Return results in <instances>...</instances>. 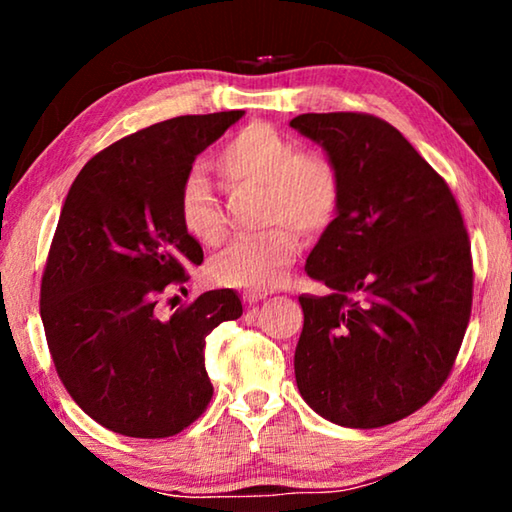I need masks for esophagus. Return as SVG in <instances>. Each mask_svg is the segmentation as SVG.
Segmentation results:
<instances>
[{"instance_id": "34e87169", "label": "esophagus", "mask_w": 512, "mask_h": 512, "mask_svg": "<svg viewBox=\"0 0 512 512\" xmlns=\"http://www.w3.org/2000/svg\"><path fill=\"white\" fill-rule=\"evenodd\" d=\"M266 296H268V293H264V291H248L246 296H244V302H246V305H250V307H255L257 302H262Z\"/></svg>"}]
</instances>
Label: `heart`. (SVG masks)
Instances as JSON below:
<instances>
[{"label":"heart","mask_w":512,"mask_h":512,"mask_svg":"<svg viewBox=\"0 0 512 512\" xmlns=\"http://www.w3.org/2000/svg\"><path fill=\"white\" fill-rule=\"evenodd\" d=\"M214 169L225 185H262L259 221L264 230L225 244L207 264V277L219 287L266 291L287 277L300 253L298 228L318 235L334 221L341 205V173L323 153L300 151V144L271 124H248L214 155ZM178 223L201 246L223 237V214L210 178L201 171L183 180L176 203Z\"/></svg>","instance_id":"heart-1"}]
</instances>
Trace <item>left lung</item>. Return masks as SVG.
<instances>
[{
	"instance_id": "1",
	"label": "left lung",
	"mask_w": 512,
	"mask_h": 512,
	"mask_svg": "<svg viewBox=\"0 0 512 512\" xmlns=\"http://www.w3.org/2000/svg\"><path fill=\"white\" fill-rule=\"evenodd\" d=\"M291 126L341 173L336 219L305 271L332 289L300 296L298 391L325 420L375 429L445 384L472 311V253L443 178L388 121L307 112Z\"/></svg>"
}]
</instances>
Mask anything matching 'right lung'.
<instances>
[{"label": "right lung", "instance_id": "right-lung-1", "mask_svg": "<svg viewBox=\"0 0 512 512\" xmlns=\"http://www.w3.org/2000/svg\"><path fill=\"white\" fill-rule=\"evenodd\" d=\"M244 110L173 117L94 155L69 187L40 287V316L60 381L121 436L169 438L212 400L205 336L241 316L232 289L207 291L169 320L160 296L183 289L203 248L176 203L196 155Z\"/></svg>", "mask_w": 512, "mask_h": 512}]
</instances>
